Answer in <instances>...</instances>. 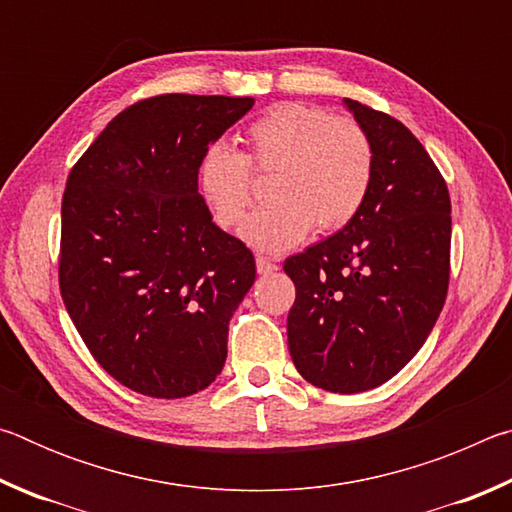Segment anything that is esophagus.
Here are the masks:
<instances>
[{
    "mask_svg": "<svg viewBox=\"0 0 512 512\" xmlns=\"http://www.w3.org/2000/svg\"><path fill=\"white\" fill-rule=\"evenodd\" d=\"M255 264H257V273L259 275H271V273L277 271V264L271 262V259H268V257H262V255H257Z\"/></svg>",
    "mask_w": 512,
    "mask_h": 512,
    "instance_id": "34e87169",
    "label": "esophagus"
}]
</instances>
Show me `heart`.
Here are the masks:
<instances>
[{
	"label": "heart",
	"mask_w": 512,
	"mask_h": 512,
	"mask_svg": "<svg viewBox=\"0 0 512 512\" xmlns=\"http://www.w3.org/2000/svg\"><path fill=\"white\" fill-rule=\"evenodd\" d=\"M248 153L212 142L196 164V187L221 228H232L253 201L250 167L273 171L266 196L239 228V237L262 253L298 246L311 228L332 232L348 225L372 185L375 151L354 117L325 108L282 103L250 124Z\"/></svg>",
	"instance_id": "obj_1"
}]
</instances>
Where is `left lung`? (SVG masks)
<instances>
[{"label":"left lung","instance_id":"obj_1","mask_svg":"<svg viewBox=\"0 0 512 512\" xmlns=\"http://www.w3.org/2000/svg\"><path fill=\"white\" fill-rule=\"evenodd\" d=\"M343 106L372 142V185L348 225L284 262L296 284L287 334L307 381L363 393L415 357L443 311L452 203L409 128L357 101Z\"/></svg>","mask_w":512,"mask_h":512}]
</instances>
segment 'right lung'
Segmentation results:
<instances>
[{"mask_svg": "<svg viewBox=\"0 0 512 512\" xmlns=\"http://www.w3.org/2000/svg\"><path fill=\"white\" fill-rule=\"evenodd\" d=\"M253 97L162 94L110 121L67 178L60 293L92 357L135 393L203 391L228 357V323L255 257L212 221L201 153Z\"/></svg>", "mask_w": 512, "mask_h": 512, "instance_id": "1", "label": "right lung"}]
</instances>
